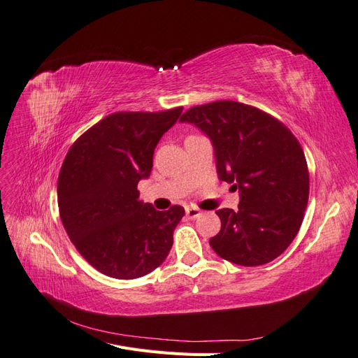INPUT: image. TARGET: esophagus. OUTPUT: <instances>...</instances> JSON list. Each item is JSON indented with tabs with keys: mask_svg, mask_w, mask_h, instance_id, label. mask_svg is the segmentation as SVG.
Here are the masks:
<instances>
[{
	"mask_svg": "<svg viewBox=\"0 0 358 358\" xmlns=\"http://www.w3.org/2000/svg\"><path fill=\"white\" fill-rule=\"evenodd\" d=\"M185 212H187V216H188L189 220H196V218H199V216L201 215V210L199 208H196V206H188V208L185 209Z\"/></svg>",
	"mask_w": 358,
	"mask_h": 358,
	"instance_id": "34e87169",
	"label": "esophagus"
}]
</instances>
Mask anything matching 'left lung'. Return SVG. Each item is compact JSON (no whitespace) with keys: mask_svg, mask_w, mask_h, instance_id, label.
<instances>
[{"mask_svg":"<svg viewBox=\"0 0 358 358\" xmlns=\"http://www.w3.org/2000/svg\"><path fill=\"white\" fill-rule=\"evenodd\" d=\"M182 122L210 138L216 173L239 189V209H220L213 251L239 266H262L294 241L309 199V171L299 140L276 117L237 101L191 107Z\"/></svg>","mask_w":358,"mask_h":358,"instance_id":"8db88e82","label":"left lung"}]
</instances>
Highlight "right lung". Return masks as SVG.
<instances>
[{"mask_svg":"<svg viewBox=\"0 0 358 358\" xmlns=\"http://www.w3.org/2000/svg\"><path fill=\"white\" fill-rule=\"evenodd\" d=\"M182 107L117 112L85 131L70 148L58 178L64 229L80 255L106 276L136 279L167 258L182 206L159 212L138 200V180L152 170L154 150Z\"/></svg>","mask_w":358,"mask_h":358,"instance_id":"right-lung-1","label":"right lung"}]
</instances>
